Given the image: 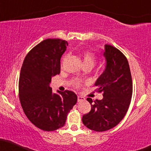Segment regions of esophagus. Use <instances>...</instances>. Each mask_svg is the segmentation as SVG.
<instances>
[{"label": "esophagus", "mask_w": 151, "mask_h": 151, "mask_svg": "<svg viewBox=\"0 0 151 151\" xmlns=\"http://www.w3.org/2000/svg\"><path fill=\"white\" fill-rule=\"evenodd\" d=\"M84 100H85V98H84V97H82V96H80V95L77 96V101H78L79 102H82V101H84Z\"/></svg>", "instance_id": "esophagus-1"}]
</instances>
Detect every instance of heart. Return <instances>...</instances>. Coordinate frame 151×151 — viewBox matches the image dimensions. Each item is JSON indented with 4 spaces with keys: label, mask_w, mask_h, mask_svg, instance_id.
Here are the masks:
<instances>
[{
    "label": "heart",
    "mask_w": 151,
    "mask_h": 151,
    "mask_svg": "<svg viewBox=\"0 0 151 151\" xmlns=\"http://www.w3.org/2000/svg\"><path fill=\"white\" fill-rule=\"evenodd\" d=\"M84 64H91L92 65L94 66V63L96 62V58L94 57L93 54L90 52H85L84 54V59H83ZM75 85L78 86L79 84V81H75L74 82Z\"/></svg>",
    "instance_id": "1"
}]
</instances>
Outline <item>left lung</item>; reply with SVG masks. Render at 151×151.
I'll list each match as a JSON object with an SVG mask.
<instances>
[{"mask_svg":"<svg viewBox=\"0 0 151 151\" xmlns=\"http://www.w3.org/2000/svg\"><path fill=\"white\" fill-rule=\"evenodd\" d=\"M102 53L105 68L94 85L99 92H103V98L94 102L87 98L91 110L82 117L84 125L97 132L110 130L121 121L128 110L132 94L131 73L126 57L110 44H105Z\"/></svg>","mask_w":151,"mask_h":151,"instance_id":"obj_1","label":"left lung"}]
</instances>
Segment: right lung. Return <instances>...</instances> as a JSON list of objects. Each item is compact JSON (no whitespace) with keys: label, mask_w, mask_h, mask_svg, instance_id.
Segmentation results:
<instances>
[{"label":"right lung","mask_w":151,"mask_h":151,"mask_svg":"<svg viewBox=\"0 0 151 151\" xmlns=\"http://www.w3.org/2000/svg\"><path fill=\"white\" fill-rule=\"evenodd\" d=\"M67 41L47 39L37 44L25 57L19 82V98L28 119L45 131H53L65 124L68 112L77 103L72 91L57 93L50 87L51 78L60 73V59Z\"/></svg>","instance_id":"obj_1"}]
</instances>
